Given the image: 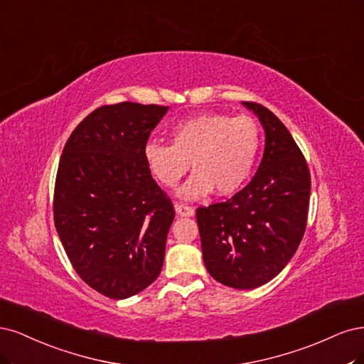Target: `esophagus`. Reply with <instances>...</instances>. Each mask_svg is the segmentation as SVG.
<instances>
[{"label":"esophagus","instance_id":"obj_1","mask_svg":"<svg viewBox=\"0 0 364 364\" xmlns=\"http://www.w3.org/2000/svg\"><path fill=\"white\" fill-rule=\"evenodd\" d=\"M175 212H177V215H180V216H193L195 210L191 205L177 203V204H175Z\"/></svg>","mask_w":364,"mask_h":364}]
</instances>
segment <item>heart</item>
I'll use <instances>...</instances> for the list:
<instances>
[{
	"instance_id": "obj_1",
	"label": "heart",
	"mask_w": 364,
	"mask_h": 364,
	"mask_svg": "<svg viewBox=\"0 0 364 364\" xmlns=\"http://www.w3.org/2000/svg\"><path fill=\"white\" fill-rule=\"evenodd\" d=\"M172 145L149 142L146 165L157 181L177 186L189 163L195 172L180 195L199 198L213 189L216 195L236 193L250 178L262 144L260 127L251 116L207 113L173 128Z\"/></svg>"
}]
</instances>
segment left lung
Masks as SVG:
<instances>
[{"label":"left lung","instance_id":"8db88e82","mask_svg":"<svg viewBox=\"0 0 364 364\" xmlns=\"http://www.w3.org/2000/svg\"><path fill=\"white\" fill-rule=\"evenodd\" d=\"M264 128L263 159L254 178L224 203L196 208L208 274L234 289H255L277 277L307 227L311 178L286 125L259 102L245 101Z\"/></svg>","mask_w":364,"mask_h":364}]
</instances>
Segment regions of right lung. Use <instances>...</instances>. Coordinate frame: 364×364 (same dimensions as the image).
Here are the masks:
<instances>
[{
	"label": "right lung",
	"mask_w": 364,
	"mask_h": 364,
	"mask_svg": "<svg viewBox=\"0 0 364 364\" xmlns=\"http://www.w3.org/2000/svg\"><path fill=\"white\" fill-rule=\"evenodd\" d=\"M165 105H102L65 144L54 186V224L75 272L93 290L125 299L160 275L175 218L145 160Z\"/></svg>",
	"instance_id": "obj_1"
}]
</instances>
